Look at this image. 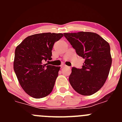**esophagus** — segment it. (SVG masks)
Instances as JSON below:
<instances>
[{
  "instance_id": "obj_1",
  "label": "esophagus",
  "mask_w": 122,
  "mask_h": 122,
  "mask_svg": "<svg viewBox=\"0 0 122 122\" xmlns=\"http://www.w3.org/2000/svg\"><path fill=\"white\" fill-rule=\"evenodd\" d=\"M66 66H66L65 64H62L61 66V68H63V67H66Z\"/></svg>"
}]
</instances>
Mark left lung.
Segmentation results:
<instances>
[{
    "mask_svg": "<svg viewBox=\"0 0 122 122\" xmlns=\"http://www.w3.org/2000/svg\"><path fill=\"white\" fill-rule=\"evenodd\" d=\"M64 35L78 56L85 59L81 68H72L70 84L81 95H92L103 87L109 76L112 62L109 44L90 32L64 33Z\"/></svg>",
    "mask_w": 122,
    "mask_h": 122,
    "instance_id": "8db88e82",
    "label": "left lung"
}]
</instances>
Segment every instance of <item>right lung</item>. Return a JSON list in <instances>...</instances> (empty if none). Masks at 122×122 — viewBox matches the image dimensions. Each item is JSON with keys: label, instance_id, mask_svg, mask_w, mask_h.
<instances>
[{"label": "right lung", "instance_id": "1", "mask_svg": "<svg viewBox=\"0 0 122 122\" xmlns=\"http://www.w3.org/2000/svg\"><path fill=\"white\" fill-rule=\"evenodd\" d=\"M62 36L61 33L34 34L16 48L13 69L20 86L30 96L45 97L53 90L60 67L45 62L51 60L54 43Z\"/></svg>", "mask_w": 122, "mask_h": 122}]
</instances>
